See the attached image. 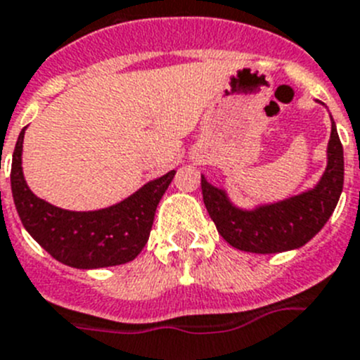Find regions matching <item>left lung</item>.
<instances>
[{"mask_svg":"<svg viewBox=\"0 0 360 360\" xmlns=\"http://www.w3.org/2000/svg\"><path fill=\"white\" fill-rule=\"evenodd\" d=\"M326 153L328 164L314 189L255 210L233 207L225 191L202 176L203 203L221 237L233 248L250 253L288 252L309 243L332 216L342 191L345 158L334 121Z\"/></svg>","mask_w":360,"mask_h":360,"instance_id":"1","label":"left lung"}]
</instances>
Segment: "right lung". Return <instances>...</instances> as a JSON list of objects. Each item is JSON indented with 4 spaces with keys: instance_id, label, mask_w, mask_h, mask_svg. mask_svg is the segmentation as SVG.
Instances as JSON below:
<instances>
[{
    "instance_id": "1",
    "label": "right lung",
    "mask_w": 360,
    "mask_h": 360,
    "mask_svg": "<svg viewBox=\"0 0 360 360\" xmlns=\"http://www.w3.org/2000/svg\"><path fill=\"white\" fill-rule=\"evenodd\" d=\"M25 130L12 155L10 184L22 225L58 262L71 268L94 269L134 260L148 243L155 210L174 176L169 171L108 209L72 212L35 196L26 186L21 167Z\"/></svg>"
}]
</instances>
